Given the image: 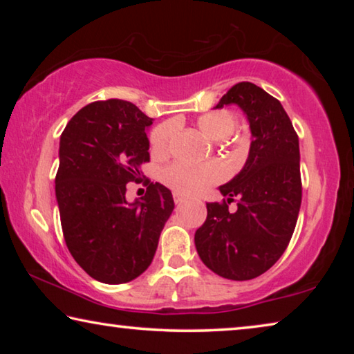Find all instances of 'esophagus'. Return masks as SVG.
<instances>
[{
    "instance_id": "34e87169",
    "label": "esophagus",
    "mask_w": 354,
    "mask_h": 354,
    "mask_svg": "<svg viewBox=\"0 0 354 354\" xmlns=\"http://www.w3.org/2000/svg\"><path fill=\"white\" fill-rule=\"evenodd\" d=\"M173 200H175L176 205H181V203H184L185 196H183L181 194H173Z\"/></svg>"
}]
</instances>
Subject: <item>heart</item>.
<instances>
[{
	"instance_id": "1",
	"label": "heart",
	"mask_w": 354,
	"mask_h": 354,
	"mask_svg": "<svg viewBox=\"0 0 354 354\" xmlns=\"http://www.w3.org/2000/svg\"><path fill=\"white\" fill-rule=\"evenodd\" d=\"M196 127L211 140H225L232 134L236 128V117L226 109H217L203 113L196 120ZM178 131L175 120H169L156 127L149 134V145L154 154L162 156L171 145ZM225 176V169L218 162H206L200 165H189L175 162L162 171V181L170 189L179 194L194 195L211 187Z\"/></svg>"
}]
</instances>
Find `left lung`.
Returning <instances> with one entry per match:
<instances>
[{
  "instance_id": "obj_1",
  "label": "left lung",
  "mask_w": 354,
  "mask_h": 354,
  "mask_svg": "<svg viewBox=\"0 0 354 354\" xmlns=\"http://www.w3.org/2000/svg\"><path fill=\"white\" fill-rule=\"evenodd\" d=\"M236 104L251 131L243 169L220 185L223 203H206L207 217L195 232L203 263L218 277L253 279L284 253L301 206L298 136L283 104L251 82L231 87L215 109ZM238 200L230 213L227 205Z\"/></svg>"
}]
</instances>
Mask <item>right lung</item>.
<instances>
[{
    "instance_id": "right-lung-1",
    "label": "right lung",
    "mask_w": 354,
    "mask_h": 354,
    "mask_svg": "<svg viewBox=\"0 0 354 354\" xmlns=\"http://www.w3.org/2000/svg\"><path fill=\"white\" fill-rule=\"evenodd\" d=\"M153 118L136 104L106 100L87 104L70 120L59 142L56 200L65 243L93 279L123 284L151 263L160 231L175 209L165 185L127 200V184L149 160Z\"/></svg>"
}]
</instances>
